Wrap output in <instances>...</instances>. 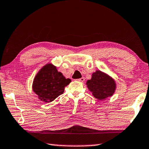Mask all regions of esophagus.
Wrapping results in <instances>:
<instances>
[{
	"instance_id": "obj_1",
	"label": "esophagus",
	"mask_w": 149,
	"mask_h": 149,
	"mask_svg": "<svg viewBox=\"0 0 149 149\" xmlns=\"http://www.w3.org/2000/svg\"><path fill=\"white\" fill-rule=\"evenodd\" d=\"M77 81H80V82H83L84 81H85V78H84V77H82V78H81V79H77Z\"/></svg>"
}]
</instances>
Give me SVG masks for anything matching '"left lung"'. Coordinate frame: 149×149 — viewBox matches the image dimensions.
Here are the masks:
<instances>
[{
	"instance_id": "left-lung-1",
	"label": "left lung",
	"mask_w": 149,
	"mask_h": 149,
	"mask_svg": "<svg viewBox=\"0 0 149 149\" xmlns=\"http://www.w3.org/2000/svg\"><path fill=\"white\" fill-rule=\"evenodd\" d=\"M86 84L93 95L99 100L111 96L116 90L114 80L100 70L93 73L91 79L88 80Z\"/></svg>"
}]
</instances>
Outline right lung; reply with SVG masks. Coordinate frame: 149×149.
I'll list each match as a JSON object with an SVG mask.
<instances>
[{
  "instance_id": "add662e5",
  "label": "right lung",
  "mask_w": 149,
  "mask_h": 149,
  "mask_svg": "<svg viewBox=\"0 0 149 149\" xmlns=\"http://www.w3.org/2000/svg\"><path fill=\"white\" fill-rule=\"evenodd\" d=\"M71 82L66 79L56 67L51 64L44 66L33 80V91L41 101L51 102L64 93V88Z\"/></svg>"
}]
</instances>
